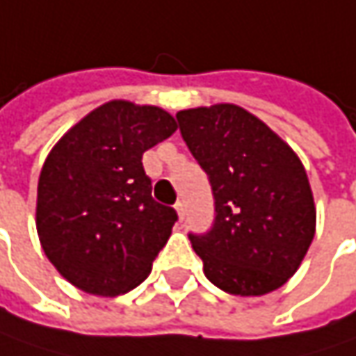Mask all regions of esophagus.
Masks as SVG:
<instances>
[{"mask_svg": "<svg viewBox=\"0 0 356 356\" xmlns=\"http://www.w3.org/2000/svg\"><path fill=\"white\" fill-rule=\"evenodd\" d=\"M175 209H177L179 220H183V218H185V203H183V201H177V203H175Z\"/></svg>", "mask_w": 356, "mask_h": 356, "instance_id": "1", "label": "esophagus"}]
</instances>
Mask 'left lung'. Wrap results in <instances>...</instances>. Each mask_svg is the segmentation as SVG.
<instances>
[{
	"instance_id": "obj_1",
	"label": "left lung",
	"mask_w": 356,
	"mask_h": 356,
	"mask_svg": "<svg viewBox=\"0 0 356 356\" xmlns=\"http://www.w3.org/2000/svg\"><path fill=\"white\" fill-rule=\"evenodd\" d=\"M177 120L216 199L211 229L189 234L207 280L236 296L280 288L298 270L316 229L300 159L236 104L179 111Z\"/></svg>"
}]
</instances>
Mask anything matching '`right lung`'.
<instances>
[{
	"mask_svg": "<svg viewBox=\"0 0 356 356\" xmlns=\"http://www.w3.org/2000/svg\"><path fill=\"white\" fill-rule=\"evenodd\" d=\"M175 131V118L159 106L111 100L50 151L35 227L48 260L76 288L118 296L151 274L177 211L151 195L143 153Z\"/></svg>",
	"mask_w": 356,
	"mask_h": 356,
	"instance_id": "right-lung-1",
	"label": "right lung"
}]
</instances>
